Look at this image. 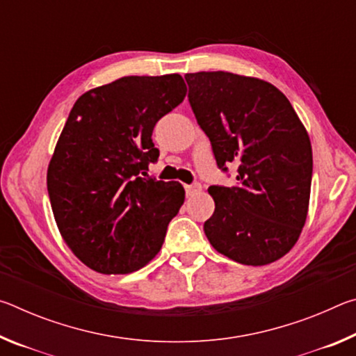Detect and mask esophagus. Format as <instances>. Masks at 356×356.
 I'll use <instances>...</instances> for the list:
<instances>
[{
	"instance_id": "34e87169",
	"label": "esophagus",
	"mask_w": 356,
	"mask_h": 356,
	"mask_svg": "<svg viewBox=\"0 0 356 356\" xmlns=\"http://www.w3.org/2000/svg\"><path fill=\"white\" fill-rule=\"evenodd\" d=\"M201 190H202V186H201L200 182H195L191 185H185V191H186V195H188V196L196 195V193H200Z\"/></svg>"
}]
</instances>
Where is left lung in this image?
I'll return each mask as SVG.
<instances>
[{"instance_id":"left-lung-1","label":"left lung","mask_w":356,"mask_h":356,"mask_svg":"<svg viewBox=\"0 0 356 356\" xmlns=\"http://www.w3.org/2000/svg\"><path fill=\"white\" fill-rule=\"evenodd\" d=\"M188 102L222 172L212 185L215 212L204 222L210 245L243 265L278 261L297 243L308 215L312 149L291 102L259 78L229 72L186 74Z\"/></svg>"}]
</instances>
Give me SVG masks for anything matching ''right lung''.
I'll use <instances>...</instances> for the list:
<instances>
[{
	"mask_svg": "<svg viewBox=\"0 0 356 356\" xmlns=\"http://www.w3.org/2000/svg\"><path fill=\"white\" fill-rule=\"evenodd\" d=\"M186 94L179 74L124 76L75 102L47 172L59 232L89 268L140 270L159 254L185 190L143 177L159 160L152 131Z\"/></svg>",
	"mask_w": 356,
	"mask_h": 356,
	"instance_id": "1",
	"label": "right lung"
}]
</instances>
